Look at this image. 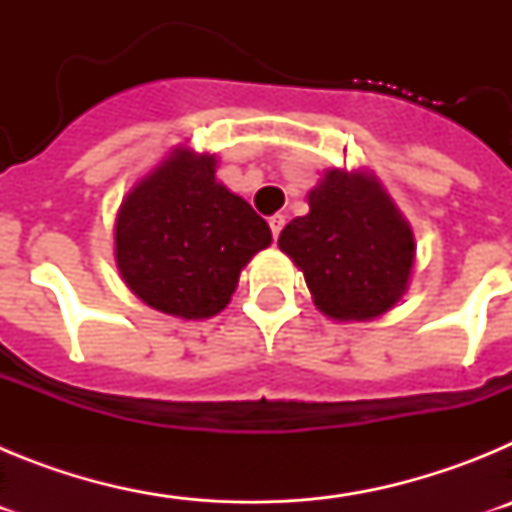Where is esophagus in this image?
<instances>
[{"instance_id":"esophagus-1","label":"esophagus","mask_w":512,"mask_h":512,"mask_svg":"<svg viewBox=\"0 0 512 512\" xmlns=\"http://www.w3.org/2000/svg\"><path fill=\"white\" fill-rule=\"evenodd\" d=\"M284 225H287V217L284 215H271L269 217V228H271V233H274V238H279V233H282V228Z\"/></svg>"}]
</instances>
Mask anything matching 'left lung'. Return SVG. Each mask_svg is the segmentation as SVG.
<instances>
[{
    "instance_id": "8db88e82",
    "label": "left lung",
    "mask_w": 512,
    "mask_h": 512,
    "mask_svg": "<svg viewBox=\"0 0 512 512\" xmlns=\"http://www.w3.org/2000/svg\"><path fill=\"white\" fill-rule=\"evenodd\" d=\"M310 212L279 235L312 302L338 323L382 318L408 292L415 235L369 169H328L307 192Z\"/></svg>"
}]
</instances>
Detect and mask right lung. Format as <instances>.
<instances>
[{
	"label": "right lung",
	"mask_w": 512,
	"mask_h": 512,
	"mask_svg": "<svg viewBox=\"0 0 512 512\" xmlns=\"http://www.w3.org/2000/svg\"><path fill=\"white\" fill-rule=\"evenodd\" d=\"M215 153L176 146L130 187L115 217V264L148 307L182 320L223 312L271 230L217 182Z\"/></svg>",
	"instance_id": "1"
}]
</instances>
